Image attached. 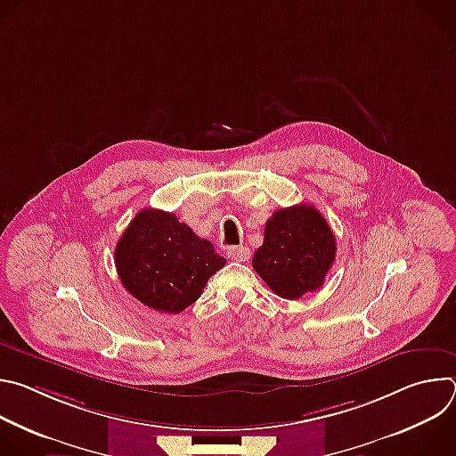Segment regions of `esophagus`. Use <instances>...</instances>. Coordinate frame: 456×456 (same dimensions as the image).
<instances>
[{
  "instance_id": "34e87169",
  "label": "esophagus",
  "mask_w": 456,
  "mask_h": 456,
  "mask_svg": "<svg viewBox=\"0 0 456 456\" xmlns=\"http://www.w3.org/2000/svg\"><path fill=\"white\" fill-rule=\"evenodd\" d=\"M227 256L231 259H234V262H247V259L250 257V250L243 245H236V247L227 248Z\"/></svg>"
}]
</instances>
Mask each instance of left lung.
I'll return each mask as SVG.
<instances>
[{
    "label": "left lung",
    "mask_w": 456,
    "mask_h": 456,
    "mask_svg": "<svg viewBox=\"0 0 456 456\" xmlns=\"http://www.w3.org/2000/svg\"><path fill=\"white\" fill-rule=\"evenodd\" d=\"M336 238L310 204L276 211L265 224L264 245L254 252L252 267L283 299H299L317 290L336 259Z\"/></svg>",
    "instance_id": "1"
}]
</instances>
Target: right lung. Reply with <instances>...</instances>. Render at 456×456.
I'll return each mask as SVG.
<instances>
[{
  "mask_svg": "<svg viewBox=\"0 0 456 456\" xmlns=\"http://www.w3.org/2000/svg\"><path fill=\"white\" fill-rule=\"evenodd\" d=\"M225 265L211 241L173 213L142 209L115 247V267L124 289L146 306L178 314L200 297L208 280Z\"/></svg>",
  "mask_w": 456,
  "mask_h": 456,
  "instance_id": "add662e5",
  "label": "right lung"
}]
</instances>
